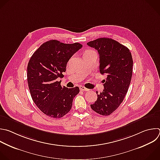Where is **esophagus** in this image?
Masks as SVG:
<instances>
[{"label":"esophagus","instance_id":"obj_1","mask_svg":"<svg viewBox=\"0 0 160 160\" xmlns=\"http://www.w3.org/2000/svg\"><path fill=\"white\" fill-rule=\"evenodd\" d=\"M80 90H82V91H88V90H89V89L85 88V87H83V86H80Z\"/></svg>","mask_w":160,"mask_h":160}]
</instances>
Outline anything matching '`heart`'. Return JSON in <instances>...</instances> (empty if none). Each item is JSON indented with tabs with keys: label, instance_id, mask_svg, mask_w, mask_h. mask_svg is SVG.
Segmentation results:
<instances>
[{
	"label": "heart",
	"instance_id": "1",
	"mask_svg": "<svg viewBox=\"0 0 160 160\" xmlns=\"http://www.w3.org/2000/svg\"><path fill=\"white\" fill-rule=\"evenodd\" d=\"M88 51H90V50H88Z\"/></svg>",
	"mask_w": 160,
	"mask_h": 160
}]
</instances>
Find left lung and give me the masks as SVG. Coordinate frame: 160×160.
<instances>
[{
    "label": "left lung",
    "mask_w": 160,
    "mask_h": 160,
    "mask_svg": "<svg viewBox=\"0 0 160 160\" xmlns=\"http://www.w3.org/2000/svg\"><path fill=\"white\" fill-rule=\"evenodd\" d=\"M97 50L99 55V70L107 78L104 89L90 107L102 116H109L122 102L128 92L132 74L133 61L129 49L111 38H100L87 42Z\"/></svg>",
    "instance_id": "8db88e82"
}]
</instances>
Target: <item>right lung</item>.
<instances>
[{
    "label": "right lung",
    "instance_id": "obj_1",
    "mask_svg": "<svg viewBox=\"0 0 160 160\" xmlns=\"http://www.w3.org/2000/svg\"><path fill=\"white\" fill-rule=\"evenodd\" d=\"M82 47L78 42L65 44L49 40L40 46L29 61L27 77L31 97L37 107L50 118L57 119L66 115L80 92L78 87H62L57 79L63 77L68 62Z\"/></svg>",
    "mask_w": 160,
    "mask_h": 160
}]
</instances>
